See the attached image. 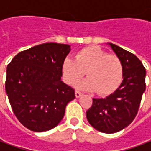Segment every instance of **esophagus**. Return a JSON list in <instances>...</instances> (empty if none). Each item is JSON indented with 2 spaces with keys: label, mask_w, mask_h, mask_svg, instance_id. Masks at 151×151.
Instances as JSON below:
<instances>
[{
  "label": "esophagus",
  "mask_w": 151,
  "mask_h": 151,
  "mask_svg": "<svg viewBox=\"0 0 151 151\" xmlns=\"http://www.w3.org/2000/svg\"><path fill=\"white\" fill-rule=\"evenodd\" d=\"M82 95V92H81L80 91H76V97H80Z\"/></svg>",
  "instance_id": "esophagus-1"
}]
</instances>
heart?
<instances>
[{
    "label": "heart",
    "instance_id": "heart-1",
    "mask_svg": "<svg viewBox=\"0 0 151 151\" xmlns=\"http://www.w3.org/2000/svg\"><path fill=\"white\" fill-rule=\"evenodd\" d=\"M66 83L73 85L79 81L86 72V80L80 85L88 91H96L100 96L112 94L119 88L124 77V66L117 55H108L97 46L81 50L75 60L65 59L62 66Z\"/></svg>",
    "mask_w": 151,
    "mask_h": 151
}]
</instances>
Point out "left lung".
<instances>
[{
	"mask_svg": "<svg viewBox=\"0 0 151 151\" xmlns=\"http://www.w3.org/2000/svg\"><path fill=\"white\" fill-rule=\"evenodd\" d=\"M124 66V80L120 86L105 98H93L86 111L87 120L96 130L113 134L130 124L136 117L145 90V68L138 57L110 44Z\"/></svg>",
	"mask_w": 151,
	"mask_h": 151,
	"instance_id": "8db88e82",
	"label": "left lung"
}]
</instances>
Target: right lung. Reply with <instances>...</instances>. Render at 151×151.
I'll return each mask as SVG.
<instances>
[{"instance_id":"right-lung-1","label":"right lung","mask_w":151,"mask_h":151,"mask_svg":"<svg viewBox=\"0 0 151 151\" xmlns=\"http://www.w3.org/2000/svg\"><path fill=\"white\" fill-rule=\"evenodd\" d=\"M70 45L46 43L23 50L6 68V91L17 119L27 129L44 132L64 118L75 89L61 81Z\"/></svg>"}]
</instances>
